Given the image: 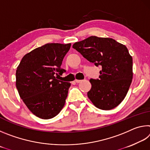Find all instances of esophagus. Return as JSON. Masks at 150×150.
Returning a JSON list of instances; mask_svg holds the SVG:
<instances>
[{"label":"esophagus","mask_w":150,"mask_h":150,"mask_svg":"<svg viewBox=\"0 0 150 150\" xmlns=\"http://www.w3.org/2000/svg\"><path fill=\"white\" fill-rule=\"evenodd\" d=\"M75 81L76 83H80V82H81V81H82V80H78V79H75Z\"/></svg>","instance_id":"esophagus-1"}]
</instances>
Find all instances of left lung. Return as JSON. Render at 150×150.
I'll return each mask as SVG.
<instances>
[{"mask_svg":"<svg viewBox=\"0 0 150 150\" xmlns=\"http://www.w3.org/2000/svg\"><path fill=\"white\" fill-rule=\"evenodd\" d=\"M73 48L96 67L100 65L99 79H91L88 97L96 107L111 110L126 95L133 77L132 57L125 45L109 38L90 36L75 42Z\"/></svg>","mask_w":150,"mask_h":150,"instance_id":"8db88e82","label":"left lung"}]
</instances>
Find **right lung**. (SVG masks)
<instances>
[{
	"label": "right lung",
	"mask_w": 150,
	"mask_h": 150,
	"mask_svg": "<svg viewBox=\"0 0 150 150\" xmlns=\"http://www.w3.org/2000/svg\"><path fill=\"white\" fill-rule=\"evenodd\" d=\"M70 47L71 44H46L25 55L18 66L16 85L19 95L40 118L55 117L65 105L71 83L58 77L65 72L61 65Z\"/></svg>",
	"instance_id": "right-lung-1"
}]
</instances>
